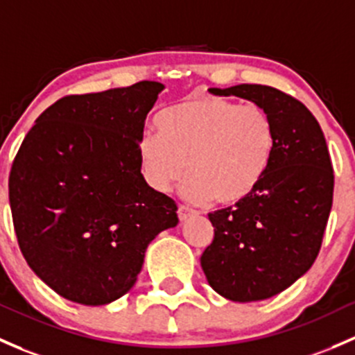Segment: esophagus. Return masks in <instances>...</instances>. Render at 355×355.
I'll use <instances>...</instances> for the list:
<instances>
[{"label":"esophagus","instance_id":"obj_1","mask_svg":"<svg viewBox=\"0 0 355 355\" xmlns=\"http://www.w3.org/2000/svg\"><path fill=\"white\" fill-rule=\"evenodd\" d=\"M197 212L193 211V209H190L187 206H178V219L180 221H187L189 218H192V216H196Z\"/></svg>","mask_w":355,"mask_h":355}]
</instances>
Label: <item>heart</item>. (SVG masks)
<instances>
[{"label":"heart","mask_w":355,"mask_h":355,"mask_svg":"<svg viewBox=\"0 0 355 355\" xmlns=\"http://www.w3.org/2000/svg\"><path fill=\"white\" fill-rule=\"evenodd\" d=\"M158 132L144 134L137 156L148 184L168 192L184 175L192 202L236 204L255 192L275 146L270 115L257 103L192 96L156 115Z\"/></svg>","instance_id":"heart-1"}]
</instances>
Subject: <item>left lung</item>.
I'll return each mask as SVG.
<instances>
[{"label":"left lung","mask_w":355,"mask_h":355,"mask_svg":"<svg viewBox=\"0 0 355 355\" xmlns=\"http://www.w3.org/2000/svg\"><path fill=\"white\" fill-rule=\"evenodd\" d=\"M209 93L263 107L275 146L255 192L233 207L209 212L214 240L200 266L209 286L226 300H267L304 275L320 252L334 200L327 141L311 112L281 89L236 85Z\"/></svg>","instance_id":"obj_1"}]
</instances>
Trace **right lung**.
<instances>
[{"label": "right lung", "instance_id": "obj_1", "mask_svg": "<svg viewBox=\"0 0 355 355\" xmlns=\"http://www.w3.org/2000/svg\"><path fill=\"white\" fill-rule=\"evenodd\" d=\"M158 81L71 95L35 121L10 171V207L28 267L73 303L102 306L136 284L148 245L178 225L149 187L137 144Z\"/></svg>", "mask_w": 355, "mask_h": 355}]
</instances>
